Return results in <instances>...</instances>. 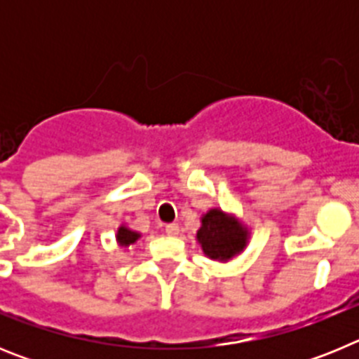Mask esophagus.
<instances>
[{
	"instance_id": "34e87169",
	"label": "esophagus",
	"mask_w": 359,
	"mask_h": 359,
	"mask_svg": "<svg viewBox=\"0 0 359 359\" xmlns=\"http://www.w3.org/2000/svg\"><path fill=\"white\" fill-rule=\"evenodd\" d=\"M165 231H167V236H177L180 233V226L176 223H170L165 226Z\"/></svg>"
}]
</instances>
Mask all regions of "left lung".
I'll return each mask as SVG.
<instances>
[{
  "label": "left lung",
  "mask_w": 359,
  "mask_h": 359,
  "mask_svg": "<svg viewBox=\"0 0 359 359\" xmlns=\"http://www.w3.org/2000/svg\"><path fill=\"white\" fill-rule=\"evenodd\" d=\"M196 237L205 255L214 261H228L244 250L248 241V230L233 215L212 208L203 215L201 228Z\"/></svg>",
  "instance_id": "left-lung-1"
}]
</instances>
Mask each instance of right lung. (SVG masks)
Listing matches in <instances>:
<instances>
[{
	"instance_id": "obj_1",
	"label": "right lung",
	"mask_w": 359,
	"mask_h": 359,
	"mask_svg": "<svg viewBox=\"0 0 359 359\" xmlns=\"http://www.w3.org/2000/svg\"><path fill=\"white\" fill-rule=\"evenodd\" d=\"M140 233L138 231H133L129 230L128 226H120L118 228V233H116V241H118L120 246H129V244H135L138 241Z\"/></svg>"
}]
</instances>
